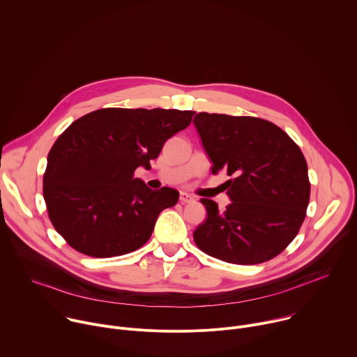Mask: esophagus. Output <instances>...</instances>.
I'll use <instances>...</instances> for the list:
<instances>
[{"instance_id": "34e87169", "label": "esophagus", "mask_w": 357, "mask_h": 357, "mask_svg": "<svg viewBox=\"0 0 357 357\" xmlns=\"http://www.w3.org/2000/svg\"><path fill=\"white\" fill-rule=\"evenodd\" d=\"M179 202L181 203H192L193 202V197L190 196V195H188V193H185V192H181V195H179Z\"/></svg>"}]
</instances>
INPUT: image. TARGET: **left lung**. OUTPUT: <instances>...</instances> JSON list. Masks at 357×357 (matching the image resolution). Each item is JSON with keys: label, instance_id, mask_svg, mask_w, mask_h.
Masks as SVG:
<instances>
[{"label": "left lung", "instance_id": "8db88e82", "mask_svg": "<svg viewBox=\"0 0 357 357\" xmlns=\"http://www.w3.org/2000/svg\"><path fill=\"white\" fill-rule=\"evenodd\" d=\"M193 124L220 171L231 203L225 211L200 202L208 218L193 233L196 245L218 260L251 266L274 259L298 234L310 203L308 165L299 146L275 124L248 116L199 113Z\"/></svg>", "mask_w": 357, "mask_h": 357}]
</instances>
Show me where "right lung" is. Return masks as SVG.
Returning <instances> with one entry per match:
<instances>
[{
    "mask_svg": "<svg viewBox=\"0 0 357 357\" xmlns=\"http://www.w3.org/2000/svg\"><path fill=\"white\" fill-rule=\"evenodd\" d=\"M195 112L100 109L73 121L47 154L43 199L66 243L90 257L123 256L142 247L158 215L179 192L152 190L134 176L151 168L168 138L186 128Z\"/></svg>",
    "mask_w": 357,
    "mask_h": 357,
    "instance_id": "add662e5",
    "label": "right lung"
}]
</instances>
